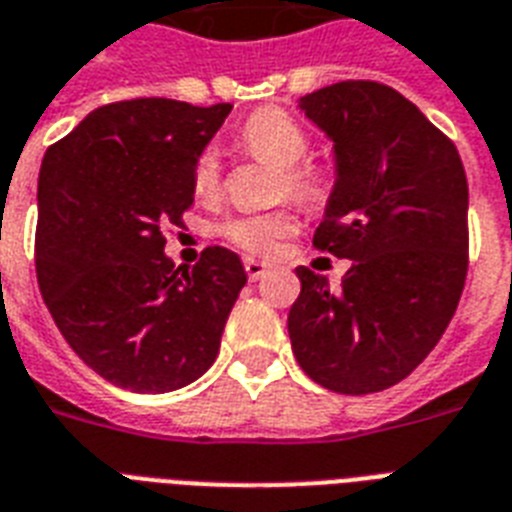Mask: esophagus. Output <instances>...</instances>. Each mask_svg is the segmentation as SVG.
Returning a JSON list of instances; mask_svg holds the SVG:
<instances>
[{
  "instance_id": "obj_1",
  "label": "esophagus",
  "mask_w": 512,
  "mask_h": 512,
  "mask_svg": "<svg viewBox=\"0 0 512 512\" xmlns=\"http://www.w3.org/2000/svg\"><path fill=\"white\" fill-rule=\"evenodd\" d=\"M268 268H271V265L263 263V260H255V257H244V271H247V276L252 281L263 279L265 273H268Z\"/></svg>"
}]
</instances>
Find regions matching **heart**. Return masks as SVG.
I'll return each mask as SVG.
<instances>
[{"instance_id": "heart-1", "label": "heart", "mask_w": 512, "mask_h": 512, "mask_svg": "<svg viewBox=\"0 0 512 512\" xmlns=\"http://www.w3.org/2000/svg\"><path fill=\"white\" fill-rule=\"evenodd\" d=\"M239 146L260 162L279 167V188L303 204H319L327 196V175L303 162L308 154V135L300 124L279 108H263L244 122L239 130ZM220 188V159L215 148L201 151L193 164V191L207 199ZM295 228L292 212L268 215H236L220 225V233L233 247L265 255Z\"/></svg>"}]
</instances>
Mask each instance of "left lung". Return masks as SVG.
I'll return each mask as SVG.
<instances>
[{"mask_svg": "<svg viewBox=\"0 0 512 512\" xmlns=\"http://www.w3.org/2000/svg\"><path fill=\"white\" fill-rule=\"evenodd\" d=\"M335 146V185L313 244L350 268L329 287L305 265L287 319L297 364L348 396L396 385L436 348L468 276V180L420 108L377 82L300 98Z\"/></svg>", "mask_w": 512, "mask_h": 512, "instance_id": "left-lung-1", "label": "left lung"}]
</instances>
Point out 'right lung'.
Here are the masks:
<instances>
[{
    "label": "right lung",
    "mask_w": 512,
    "mask_h": 512,
    "mask_svg": "<svg viewBox=\"0 0 512 512\" xmlns=\"http://www.w3.org/2000/svg\"><path fill=\"white\" fill-rule=\"evenodd\" d=\"M138 98L95 108L47 148L39 172L36 281L60 335L132 393L207 372L247 273L207 247L193 268L164 255V223L193 204V164L231 114Z\"/></svg>",
    "instance_id": "right-lung-1"
}]
</instances>
